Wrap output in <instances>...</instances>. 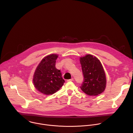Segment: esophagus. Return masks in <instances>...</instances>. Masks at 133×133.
<instances>
[{"mask_svg":"<svg viewBox=\"0 0 133 133\" xmlns=\"http://www.w3.org/2000/svg\"><path fill=\"white\" fill-rule=\"evenodd\" d=\"M74 80V78H71V79H68L67 81V82H70V81H72Z\"/></svg>","mask_w":133,"mask_h":133,"instance_id":"obj_1","label":"esophagus"}]
</instances>
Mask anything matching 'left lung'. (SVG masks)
<instances>
[{
    "label": "left lung",
    "instance_id": "left-lung-1",
    "mask_svg": "<svg viewBox=\"0 0 133 133\" xmlns=\"http://www.w3.org/2000/svg\"><path fill=\"white\" fill-rule=\"evenodd\" d=\"M80 62L84 75L81 89L89 96H96L103 92L106 87V79L100 61L91 55H87L81 57Z\"/></svg>",
    "mask_w": 133,
    "mask_h": 133
}]
</instances>
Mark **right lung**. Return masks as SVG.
Instances as JSON below:
<instances>
[{
  "label": "right lung",
  "mask_w": 133,
  "mask_h": 133,
  "mask_svg": "<svg viewBox=\"0 0 133 133\" xmlns=\"http://www.w3.org/2000/svg\"><path fill=\"white\" fill-rule=\"evenodd\" d=\"M56 54L48 55L42 59L37 66L33 78L35 88L45 95H51L58 90L64 85L60 70L56 68Z\"/></svg>",
  "instance_id": "obj_1"
}]
</instances>
